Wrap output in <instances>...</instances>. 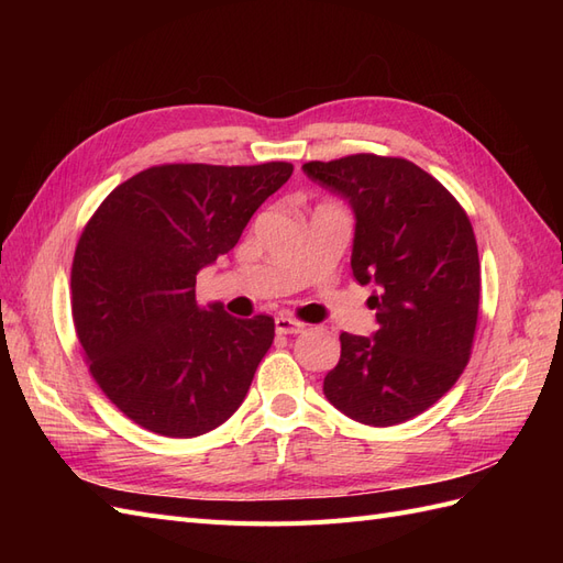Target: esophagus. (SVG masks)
<instances>
[{
  "label": "esophagus",
  "mask_w": 563,
  "mask_h": 563,
  "mask_svg": "<svg viewBox=\"0 0 563 563\" xmlns=\"http://www.w3.org/2000/svg\"><path fill=\"white\" fill-rule=\"evenodd\" d=\"M302 329H305V323H300L298 319L286 317V314H279V317L275 319V331L282 333V335H296V333H300Z\"/></svg>",
  "instance_id": "obj_1"
}]
</instances>
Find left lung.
<instances>
[{
	"label": "left lung",
	"mask_w": 563,
	"mask_h": 563,
	"mask_svg": "<svg viewBox=\"0 0 563 563\" xmlns=\"http://www.w3.org/2000/svg\"><path fill=\"white\" fill-rule=\"evenodd\" d=\"M302 172L350 201L352 275L376 291L378 331L340 333L323 395L347 418L389 428L428 411L463 373L479 314V253L453 195L408 159L352 155Z\"/></svg>",
	"instance_id": "obj_1"
}]
</instances>
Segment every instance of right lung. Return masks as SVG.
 <instances>
[{
	"instance_id": "obj_1",
	"label": "right lung",
	"mask_w": 563,
	"mask_h": 563,
	"mask_svg": "<svg viewBox=\"0 0 563 563\" xmlns=\"http://www.w3.org/2000/svg\"><path fill=\"white\" fill-rule=\"evenodd\" d=\"M294 166L164 164L108 195L73 261V319L91 376L141 428L207 434L242 406L275 319L199 308L197 275L240 242Z\"/></svg>"
}]
</instances>
